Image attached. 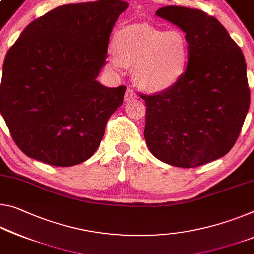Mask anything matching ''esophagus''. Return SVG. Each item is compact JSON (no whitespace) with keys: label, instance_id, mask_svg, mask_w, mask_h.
I'll use <instances>...</instances> for the list:
<instances>
[{"label":"esophagus","instance_id":"34e87169","mask_svg":"<svg viewBox=\"0 0 254 254\" xmlns=\"http://www.w3.org/2000/svg\"><path fill=\"white\" fill-rule=\"evenodd\" d=\"M135 97L136 96L134 94V91L132 89H127L126 95H124V102H130L132 99H135Z\"/></svg>","mask_w":254,"mask_h":254}]
</instances>
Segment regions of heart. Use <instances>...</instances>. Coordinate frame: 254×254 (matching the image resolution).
Returning a JSON list of instances; mask_svg holds the SVG:
<instances>
[{
    "label": "heart",
    "instance_id": "b5f03b06",
    "mask_svg": "<svg viewBox=\"0 0 254 254\" xmlns=\"http://www.w3.org/2000/svg\"><path fill=\"white\" fill-rule=\"evenodd\" d=\"M108 66L121 71L133 66L132 78L143 91L158 94L182 78L190 58L188 38L180 30H162L149 25H130L114 36Z\"/></svg>",
    "mask_w": 254,
    "mask_h": 254
}]
</instances>
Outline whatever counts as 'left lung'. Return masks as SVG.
<instances>
[{"instance_id":"8db88e82","label":"left lung","mask_w":254,"mask_h":254,"mask_svg":"<svg viewBox=\"0 0 254 254\" xmlns=\"http://www.w3.org/2000/svg\"><path fill=\"white\" fill-rule=\"evenodd\" d=\"M184 31L190 45L180 81L146 96L144 139L160 162L191 168L234 146L250 107L247 63L224 26L203 11L168 5L156 12Z\"/></svg>"}]
</instances>
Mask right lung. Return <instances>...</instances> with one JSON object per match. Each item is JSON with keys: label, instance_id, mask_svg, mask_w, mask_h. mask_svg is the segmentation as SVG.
Segmentation results:
<instances>
[{"label": "right lung", "instance_id": "add662e5", "mask_svg": "<svg viewBox=\"0 0 254 254\" xmlns=\"http://www.w3.org/2000/svg\"><path fill=\"white\" fill-rule=\"evenodd\" d=\"M121 0L67 4L34 20L5 56L0 112L23 154L67 167L86 162L127 88L97 81Z\"/></svg>", "mask_w": 254, "mask_h": 254}]
</instances>
